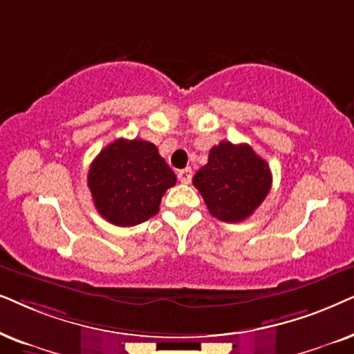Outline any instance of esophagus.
<instances>
[{"instance_id": "1", "label": "esophagus", "mask_w": 354, "mask_h": 354, "mask_svg": "<svg viewBox=\"0 0 354 354\" xmlns=\"http://www.w3.org/2000/svg\"><path fill=\"white\" fill-rule=\"evenodd\" d=\"M178 178H180V181L183 183V185H189L192 180V169L191 168L180 169V171H178Z\"/></svg>"}]
</instances>
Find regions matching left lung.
<instances>
[{
  "mask_svg": "<svg viewBox=\"0 0 354 354\" xmlns=\"http://www.w3.org/2000/svg\"><path fill=\"white\" fill-rule=\"evenodd\" d=\"M214 216L238 223L254 214L272 187L267 162L248 144L221 140L210 149L209 162L192 178Z\"/></svg>",
  "mask_w": 354,
  "mask_h": 354,
  "instance_id": "8db88e82",
  "label": "left lung"
}]
</instances>
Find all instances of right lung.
<instances>
[{"label": "right lung", "instance_id": "right-lung-1", "mask_svg": "<svg viewBox=\"0 0 354 354\" xmlns=\"http://www.w3.org/2000/svg\"><path fill=\"white\" fill-rule=\"evenodd\" d=\"M176 174L158 149L142 139H116L88 169V189L103 218L116 226H134L157 215L160 201L174 186Z\"/></svg>", "mask_w": 354, "mask_h": 354}]
</instances>
